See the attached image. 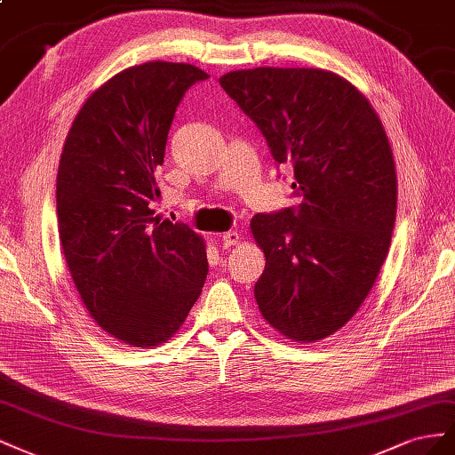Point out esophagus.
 Here are the masks:
<instances>
[{
    "mask_svg": "<svg viewBox=\"0 0 455 455\" xmlns=\"http://www.w3.org/2000/svg\"><path fill=\"white\" fill-rule=\"evenodd\" d=\"M220 242H223L225 248H230V245H236L240 242V235L236 230H228L223 236H220Z\"/></svg>",
    "mask_w": 455,
    "mask_h": 455,
    "instance_id": "esophagus-1",
    "label": "esophagus"
}]
</instances>
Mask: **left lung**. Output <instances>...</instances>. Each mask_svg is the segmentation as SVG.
<instances>
[{"mask_svg": "<svg viewBox=\"0 0 455 455\" xmlns=\"http://www.w3.org/2000/svg\"><path fill=\"white\" fill-rule=\"evenodd\" d=\"M219 84L272 158L293 167L301 198L251 219L267 261L257 307L288 339H326L364 303L391 245L396 170L383 124L353 84L322 68L259 67Z\"/></svg>", "mask_w": 455, "mask_h": 455, "instance_id": "1", "label": "left lung"}]
</instances>
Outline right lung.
Returning a JSON list of instances; mask_svg holds the SVG:
<instances>
[{
    "label": "right lung",
    "instance_id": "right-lung-1",
    "mask_svg": "<svg viewBox=\"0 0 455 455\" xmlns=\"http://www.w3.org/2000/svg\"><path fill=\"white\" fill-rule=\"evenodd\" d=\"M185 62L152 60L102 84L77 112L57 175L59 238L70 276L99 326L156 347L183 326L207 276L205 243L154 217V172L185 91L205 80Z\"/></svg>",
    "mask_w": 455,
    "mask_h": 455
}]
</instances>
